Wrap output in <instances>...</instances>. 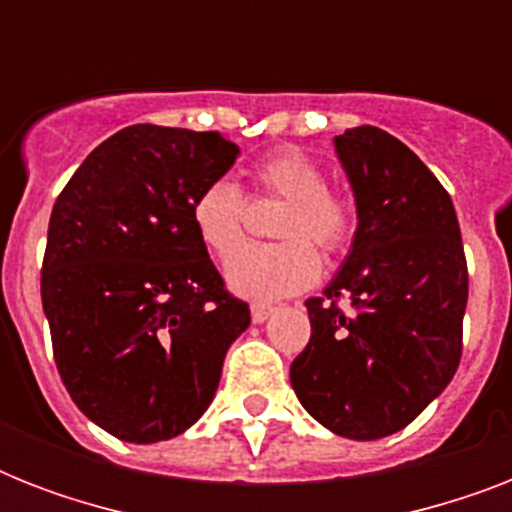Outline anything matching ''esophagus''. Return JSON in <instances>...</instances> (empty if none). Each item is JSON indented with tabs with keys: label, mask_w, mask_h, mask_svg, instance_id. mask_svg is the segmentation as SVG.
I'll use <instances>...</instances> for the list:
<instances>
[{
	"label": "esophagus",
	"mask_w": 512,
	"mask_h": 512,
	"mask_svg": "<svg viewBox=\"0 0 512 512\" xmlns=\"http://www.w3.org/2000/svg\"><path fill=\"white\" fill-rule=\"evenodd\" d=\"M273 316L271 305H252V321L255 324H265Z\"/></svg>",
	"instance_id": "1"
}]
</instances>
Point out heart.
Instances as JSON below:
<instances>
[{
    "label": "heart",
    "instance_id": "heart-1",
    "mask_svg": "<svg viewBox=\"0 0 512 512\" xmlns=\"http://www.w3.org/2000/svg\"><path fill=\"white\" fill-rule=\"evenodd\" d=\"M260 193L287 201L281 209L276 236L281 244H247L236 249L223 265L225 287L233 295L257 303H271L313 287L321 260L311 241L324 252H337L353 233V212L348 201L327 191V172L300 148H279L255 167ZM244 193L231 180H212L196 193L191 207L193 228L201 244L228 255L244 228Z\"/></svg>",
    "mask_w": 512,
    "mask_h": 512
}]
</instances>
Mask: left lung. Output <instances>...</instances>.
<instances>
[{
	"label": "left lung",
	"instance_id": "1",
	"mask_svg": "<svg viewBox=\"0 0 512 512\" xmlns=\"http://www.w3.org/2000/svg\"><path fill=\"white\" fill-rule=\"evenodd\" d=\"M356 201L348 257L311 297V342L289 380L335 436L374 441L406 428L452 382L462 353L468 265L454 204L420 156L377 127L337 135ZM345 296L353 314L334 305Z\"/></svg>",
	"mask_w": 512,
	"mask_h": 512
}]
</instances>
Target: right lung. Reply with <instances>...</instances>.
Wrapping results in <instances>:
<instances>
[{
    "instance_id": "add662e5",
    "label": "right lung",
    "mask_w": 512,
    "mask_h": 512,
    "mask_svg": "<svg viewBox=\"0 0 512 512\" xmlns=\"http://www.w3.org/2000/svg\"><path fill=\"white\" fill-rule=\"evenodd\" d=\"M236 156L220 132L132 124L52 207L42 308L55 364L87 420L122 441L191 428L249 327V305L225 292L191 220L196 193Z\"/></svg>"
}]
</instances>
